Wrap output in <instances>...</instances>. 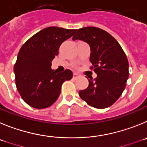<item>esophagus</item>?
<instances>
[{
  "label": "esophagus",
  "instance_id": "1",
  "mask_svg": "<svg viewBox=\"0 0 147 147\" xmlns=\"http://www.w3.org/2000/svg\"><path fill=\"white\" fill-rule=\"evenodd\" d=\"M79 77H80V75L78 73H74L73 74V78L75 79H77V78H78Z\"/></svg>",
  "mask_w": 147,
  "mask_h": 147
}]
</instances>
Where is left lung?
I'll return each mask as SVG.
<instances>
[{
    "instance_id": "8db88e82",
    "label": "left lung",
    "mask_w": 147,
    "mask_h": 147,
    "mask_svg": "<svg viewBox=\"0 0 147 147\" xmlns=\"http://www.w3.org/2000/svg\"><path fill=\"white\" fill-rule=\"evenodd\" d=\"M84 41L90 46L91 69L97 75L88 80V86L79 91L80 98L96 108H105L119 98L129 77V64L119 42L110 34L96 27L78 29L72 40Z\"/></svg>"
}]
</instances>
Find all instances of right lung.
Returning <instances> with one entry per match:
<instances>
[{
    "instance_id": "1",
    "label": "right lung",
    "mask_w": 147,
    "mask_h": 147,
    "mask_svg": "<svg viewBox=\"0 0 147 147\" xmlns=\"http://www.w3.org/2000/svg\"><path fill=\"white\" fill-rule=\"evenodd\" d=\"M75 31L76 29L46 28L22 46L14 71L18 92L28 105L37 109L48 108L59 98L62 83L72 79V71H54L51 62L59 54L62 42Z\"/></svg>"
}]
</instances>
